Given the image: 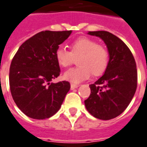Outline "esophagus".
Listing matches in <instances>:
<instances>
[{"label":"esophagus","instance_id":"esophagus-1","mask_svg":"<svg viewBox=\"0 0 147 147\" xmlns=\"http://www.w3.org/2000/svg\"><path fill=\"white\" fill-rule=\"evenodd\" d=\"M79 87V85L78 84H71V90H74V89H76Z\"/></svg>","mask_w":147,"mask_h":147}]
</instances>
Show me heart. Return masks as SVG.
Listing matches in <instances>:
<instances>
[{"instance_id": "b5f03b06", "label": "heart", "mask_w": 147, "mask_h": 147, "mask_svg": "<svg viewBox=\"0 0 147 147\" xmlns=\"http://www.w3.org/2000/svg\"><path fill=\"white\" fill-rule=\"evenodd\" d=\"M78 57L77 63L80 66L67 71L63 75L65 80L76 84L88 80L92 73L95 76L103 73L109 61V53L105 47L88 37L74 40L70 51L59 48L56 52L57 63L64 68L71 66Z\"/></svg>"}]
</instances>
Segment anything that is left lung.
<instances>
[{
    "label": "left lung",
    "instance_id": "obj_1",
    "mask_svg": "<svg viewBox=\"0 0 147 147\" xmlns=\"http://www.w3.org/2000/svg\"><path fill=\"white\" fill-rule=\"evenodd\" d=\"M101 38L109 53L102 75L91 84V95L84 101L88 111L98 119L109 120L126 110L137 88L136 63L131 50L122 40L107 31L88 32Z\"/></svg>",
    "mask_w": 147,
    "mask_h": 147
}]
</instances>
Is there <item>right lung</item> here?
Here are the masks:
<instances>
[{
	"label": "right lung",
	"mask_w": 147,
	"mask_h": 147,
	"mask_svg": "<svg viewBox=\"0 0 147 147\" xmlns=\"http://www.w3.org/2000/svg\"><path fill=\"white\" fill-rule=\"evenodd\" d=\"M71 31H42L24 42L9 69V86L13 100L27 116L45 119L60 108L70 90L67 81L52 83L59 76L56 52Z\"/></svg>",
	"instance_id": "obj_1"
}]
</instances>
